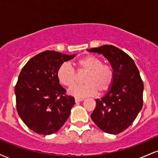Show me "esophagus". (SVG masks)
I'll use <instances>...</instances> for the list:
<instances>
[{"instance_id":"34e87169","label":"esophagus","mask_w":158,"mask_h":158,"mask_svg":"<svg viewBox=\"0 0 158 158\" xmlns=\"http://www.w3.org/2000/svg\"><path fill=\"white\" fill-rule=\"evenodd\" d=\"M83 99H80V98H75V102H81V101H82Z\"/></svg>"}]
</instances>
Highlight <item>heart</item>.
I'll return each mask as SVG.
<instances>
[{
	"label": "heart",
	"mask_w": 158,
	"mask_h": 158,
	"mask_svg": "<svg viewBox=\"0 0 158 158\" xmlns=\"http://www.w3.org/2000/svg\"><path fill=\"white\" fill-rule=\"evenodd\" d=\"M76 65L79 73L86 72L85 85L75 86L70 90L71 95L84 97L108 91L114 84L115 72L109 64H105L99 58L93 55L85 56L77 61ZM57 78L63 85L71 88L77 83V74L68 63H64L57 71Z\"/></svg>",
	"instance_id": "heart-1"
}]
</instances>
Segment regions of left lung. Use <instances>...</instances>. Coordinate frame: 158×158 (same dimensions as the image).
Segmentation results:
<instances>
[{
  "label": "left lung",
  "mask_w": 158,
  "mask_h": 158,
  "mask_svg": "<svg viewBox=\"0 0 158 158\" xmlns=\"http://www.w3.org/2000/svg\"><path fill=\"white\" fill-rule=\"evenodd\" d=\"M88 51L102 54L115 72L111 88L100 99H96L90 117L103 131L117 135L131 126L142 109L143 80L133 59L117 47L103 45Z\"/></svg>",
  "instance_id": "1"
}]
</instances>
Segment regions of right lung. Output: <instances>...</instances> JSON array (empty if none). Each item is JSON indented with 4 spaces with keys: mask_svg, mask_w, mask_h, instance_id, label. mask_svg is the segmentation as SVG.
Instances as JSON below:
<instances>
[{
    "mask_svg": "<svg viewBox=\"0 0 158 158\" xmlns=\"http://www.w3.org/2000/svg\"><path fill=\"white\" fill-rule=\"evenodd\" d=\"M74 56L46 50L30 59L21 70L15 87L16 109L35 133H55L68 119L75 101L59 84L57 71Z\"/></svg>",
    "mask_w": 158,
    "mask_h": 158,
    "instance_id": "add662e5",
    "label": "right lung"
}]
</instances>
